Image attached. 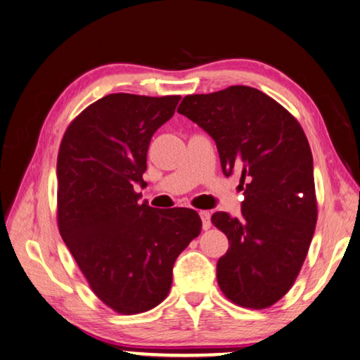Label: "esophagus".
<instances>
[{
  "label": "esophagus",
  "instance_id": "obj_1",
  "mask_svg": "<svg viewBox=\"0 0 360 360\" xmlns=\"http://www.w3.org/2000/svg\"><path fill=\"white\" fill-rule=\"evenodd\" d=\"M199 214H200V219H202L203 230H208L210 227H212V214H210V212H205V210L200 212Z\"/></svg>",
  "mask_w": 360,
  "mask_h": 360
}]
</instances>
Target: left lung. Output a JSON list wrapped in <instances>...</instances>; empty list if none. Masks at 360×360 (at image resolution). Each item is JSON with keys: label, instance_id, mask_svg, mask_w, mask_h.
I'll list each match as a JSON object with an SVG mask.
<instances>
[{"label": "left lung", "instance_id": "obj_1", "mask_svg": "<svg viewBox=\"0 0 360 360\" xmlns=\"http://www.w3.org/2000/svg\"><path fill=\"white\" fill-rule=\"evenodd\" d=\"M177 112L214 139L224 175H241V218L212 216L229 238L216 271L219 288L236 306L268 309L293 287L316 226L306 133L281 103L249 86L186 96Z\"/></svg>", "mask_w": 360, "mask_h": 360}]
</instances>
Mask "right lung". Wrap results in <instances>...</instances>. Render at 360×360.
<instances>
[{
    "instance_id": "1",
    "label": "right lung",
    "mask_w": 360,
    "mask_h": 360,
    "mask_svg": "<svg viewBox=\"0 0 360 360\" xmlns=\"http://www.w3.org/2000/svg\"><path fill=\"white\" fill-rule=\"evenodd\" d=\"M180 96L110 94L75 117L58 153V227L98 300L120 315L157 307L175 259L200 233L191 208L139 203L153 133Z\"/></svg>"
}]
</instances>
